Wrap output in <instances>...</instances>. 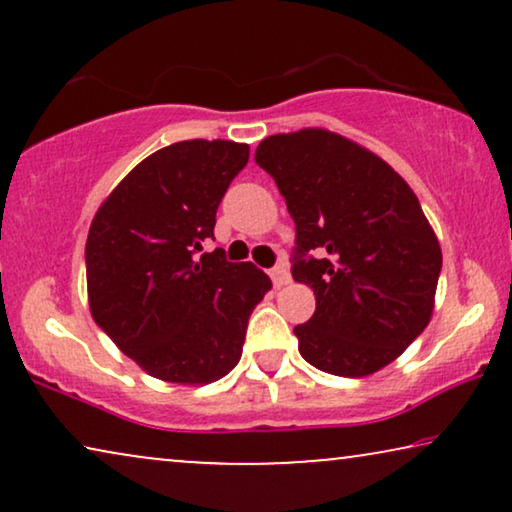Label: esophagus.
I'll return each mask as SVG.
<instances>
[{
  "mask_svg": "<svg viewBox=\"0 0 512 512\" xmlns=\"http://www.w3.org/2000/svg\"><path fill=\"white\" fill-rule=\"evenodd\" d=\"M270 277H272V284L277 286H286L289 284V279H291V275H289V268H286L284 263H277L275 268H272V272H270Z\"/></svg>",
  "mask_w": 512,
  "mask_h": 512,
  "instance_id": "34e87169",
  "label": "esophagus"
}]
</instances>
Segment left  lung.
<instances>
[{"label":"left lung","mask_w":512,"mask_h":512,"mask_svg":"<svg viewBox=\"0 0 512 512\" xmlns=\"http://www.w3.org/2000/svg\"><path fill=\"white\" fill-rule=\"evenodd\" d=\"M256 163L296 223L291 275L317 298L293 328L300 356L340 377L389 366L429 326L443 268L417 195L373 151L321 128L263 139Z\"/></svg>","instance_id":"8db88e82"}]
</instances>
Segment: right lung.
<instances>
[{
  "label": "right lung",
  "mask_w": 512,
  "mask_h": 512,
  "mask_svg": "<svg viewBox=\"0 0 512 512\" xmlns=\"http://www.w3.org/2000/svg\"><path fill=\"white\" fill-rule=\"evenodd\" d=\"M249 146L188 139L144 158L97 209L86 242L95 324L151 377L209 384L237 366L254 307L272 289L254 263H228L216 209Z\"/></svg>",
  "instance_id": "right-lung-1"
}]
</instances>
